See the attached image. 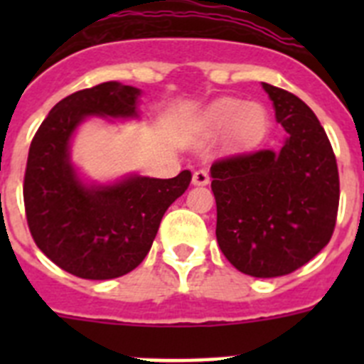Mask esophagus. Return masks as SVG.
Segmentation results:
<instances>
[{
	"label": "esophagus",
	"instance_id": "1",
	"mask_svg": "<svg viewBox=\"0 0 364 364\" xmlns=\"http://www.w3.org/2000/svg\"><path fill=\"white\" fill-rule=\"evenodd\" d=\"M193 184L195 186L210 184V171H208V169H197V171L193 173Z\"/></svg>",
	"mask_w": 364,
	"mask_h": 364
}]
</instances>
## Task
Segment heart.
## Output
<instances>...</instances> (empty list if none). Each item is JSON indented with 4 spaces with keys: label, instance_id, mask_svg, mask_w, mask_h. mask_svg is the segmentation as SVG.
<instances>
[{
    "label": "heart",
    "instance_id": "1",
    "mask_svg": "<svg viewBox=\"0 0 364 364\" xmlns=\"http://www.w3.org/2000/svg\"><path fill=\"white\" fill-rule=\"evenodd\" d=\"M269 118L260 104H246L237 98H222L205 109L202 127L211 134H231L239 144L259 142L268 131Z\"/></svg>",
    "mask_w": 364,
    "mask_h": 364
}]
</instances>
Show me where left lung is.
I'll return each instance as SVG.
<instances>
[{"instance_id":"1","label":"left lung","mask_w":364,"mask_h":364,"mask_svg":"<svg viewBox=\"0 0 364 364\" xmlns=\"http://www.w3.org/2000/svg\"><path fill=\"white\" fill-rule=\"evenodd\" d=\"M288 133L281 149L247 151L211 166L217 240L239 272L281 277L330 242L339 208V171L323 125L301 98L262 83Z\"/></svg>"}]
</instances>
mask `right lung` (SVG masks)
Masks as SVG:
<instances>
[{"mask_svg":"<svg viewBox=\"0 0 364 364\" xmlns=\"http://www.w3.org/2000/svg\"><path fill=\"white\" fill-rule=\"evenodd\" d=\"M140 89L105 82L73 92L50 109L31 142L23 202L32 239L76 277L105 281L133 272L149 253L164 213L191 182L129 176L112 186H85L69 160L74 129L87 117H138Z\"/></svg>","mask_w":364,"mask_h":364,"instance_id":"1","label":"right lung"}]
</instances>
